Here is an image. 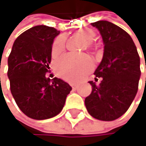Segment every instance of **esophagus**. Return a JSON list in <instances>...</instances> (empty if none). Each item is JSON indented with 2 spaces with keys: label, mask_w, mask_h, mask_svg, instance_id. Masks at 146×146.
I'll return each mask as SVG.
<instances>
[{
  "label": "esophagus",
  "mask_w": 146,
  "mask_h": 146,
  "mask_svg": "<svg viewBox=\"0 0 146 146\" xmlns=\"http://www.w3.org/2000/svg\"><path fill=\"white\" fill-rule=\"evenodd\" d=\"M71 86H72V89H74V90L77 89V86L75 84H71Z\"/></svg>",
  "instance_id": "obj_1"
}]
</instances>
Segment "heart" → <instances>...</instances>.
Wrapping results in <instances>:
<instances>
[{"instance_id": "b5f03b06", "label": "heart", "mask_w": 146, "mask_h": 146, "mask_svg": "<svg viewBox=\"0 0 146 146\" xmlns=\"http://www.w3.org/2000/svg\"><path fill=\"white\" fill-rule=\"evenodd\" d=\"M76 35L87 41L88 46H92V40L95 38V32L90 28H81L76 32ZM66 49V39L60 36L55 39L52 46V56L56 59L61 56ZM92 61L84 58L78 60L72 55H66L55 64V70L58 75L69 81H76L84 72L89 71L92 67Z\"/></svg>"}]
</instances>
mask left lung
Segmentation results:
<instances>
[{"label": "left lung", "mask_w": 146, "mask_h": 146, "mask_svg": "<svg viewBox=\"0 0 146 146\" xmlns=\"http://www.w3.org/2000/svg\"><path fill=\"white\" fill-rule=\"evenodd\" d=\"M92 26L100 31L105 46L103 59L94 72L101 81L99 85L89 81L92 90L85 105L92 117L112 121L128 110L137 94L140 59L131 37L121 27L107 21Z\"/></svg>", "instance_id": "8db88e82"}]
</instances>
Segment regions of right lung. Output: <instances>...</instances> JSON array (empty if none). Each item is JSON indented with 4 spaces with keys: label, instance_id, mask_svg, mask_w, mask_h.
<instances>
[{
    "label": "right lung",
    "instance_id": "add662e5",
    "mask_svg": "<svg viewBox=\"0 0 146 146\" xmlns=\"http://www.w3.org/2000/svg\"><path fill=\"white\" fill-rule=\"evenodd\" d=\"M60 31L45 25L33 27L14 42L7 60L12 95L27 117L42 120L61 111L72 87L64 80L46 77L52 45Z\"/></svg>",
    "mask_w": 146,
    "mask_h": 146
}]
</instances>
